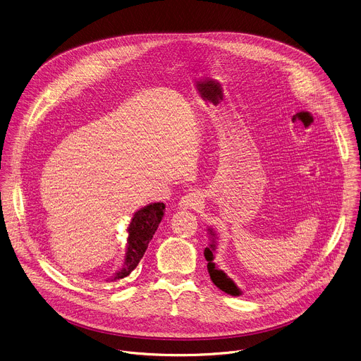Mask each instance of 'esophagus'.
<instances>
[{"instance_id":"34e87169","label":"esophagus","mask_w":361,"mask_h":361,"mask_svg":"<svg viewBox=\"0 0 361 361\" xmlns=\"http://www.w3.org/2000/svg\"><path fill=\"white\" fill-rule=\"evenodd\" d=\"M201 201H202V197L200 192L197 191H192V192H188L185 194L181 200H180V208L183 209H197L200 205H201Z\"/></svg>"}]
</instances>
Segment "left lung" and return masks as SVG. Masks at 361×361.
<instances>
[{
	"label": "left lung",
	"mask_w": 361,
	"mask_h": 361,
	"mask_svg": "<svg viewBox=\"0 0 361 361\" xmlns=\"http://www.w3.org/2000/svg\"><path fill=\"white\" fill-rule=\"evenodd\" d=\"M209 231H211L209 234L212 235V243H211L209 247L205 248L204 255H205V259L208 261V272L211 275V279H212L214 285H216L217 288H220L221 291H224L230 295H240L241 291L234 285V282L231 279H228L223 271H219L215 267L214 251L216 248V241H215V233L211 228H209Z\"/></svg>",
	"instance_id": "left-lung-1"
}]
</instances>
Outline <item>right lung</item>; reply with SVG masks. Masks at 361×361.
I'll list each match as a JSON object with an SVG mask.
<instances>
[{
    "label": "right lung",
    "mask_w": 361,
    "mask_h": 361,
    "mask_svg": "<svg viewBox=\"0 0 361 361\" xmlns=\"http://www.w3.org/2000/svg\"><path fill=\"white\" fill-rule=\"evenodd\" d=\"M163 202H156L140 209L128 226V247L126 252V261L123 268L111 278V281L127 278L140 264L152 240L157 226L163 217Z\"/></svg>",
    "instance_id": "1"
}]
</instances>
